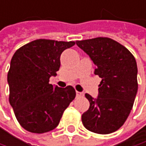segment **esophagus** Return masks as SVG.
<instances>
[{
    "label": "esophagus",
    "mask_w": 146,
    "mask_h": 146,
    "mask_svg": "<svg viewBox=\"0 0 146 146\" xmlns=\"http://www.w3.org/2000/svg\"><path fill=\"white\" fill-rule=\"evenodd\" d=\"M76 94H77V97H83V96H84V94H83V93H80V92H78V91L76 92Z\"/></svg>",
    "instance_id": "esophagus-1"
}]
</instances>
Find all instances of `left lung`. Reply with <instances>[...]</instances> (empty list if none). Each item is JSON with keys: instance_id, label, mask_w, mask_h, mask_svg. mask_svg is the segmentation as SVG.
Wrapping results in <instances>:
<instances>
[{"instance_id": "left-lung-1", "label": "left lung", "mask_w": 146, "mask_h": 146, "mask_svg": "<svg viewBox=\"0 0 146 146\" xmlns=\"http://www.w3.org/2000/svg\"><path fill=\"white\" fill-rule=\"evenodd\" d=\"M76 43L93 60L94 74L102 78L96 100L85 94L90 105L82 114V122L94 133H113L124 125L133 108L138 90L135 58L125 46L109 37Z\"/></svg>"}]
</instances>
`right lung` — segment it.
<instances>
[{
	"mask_svg": "<svg viewBox=\"0 0 146 146\" xmlns=\"http://www.w3.org/2000/svg\"><path fill=\"white\" fill-rule=\"evenodd\" d=\"M74 44L73 41L37 39L14 53L7 74L9 102L26 130L36 134L52 130L75 99L72 86L62 88L49 84L50 77L59 70L62 52Z\"/></svg>",
	"mask_w": 146,
	"mask_h": 146,
	"instance_id": "obj_1",
	"label": "right lung"
}]
</instances>
